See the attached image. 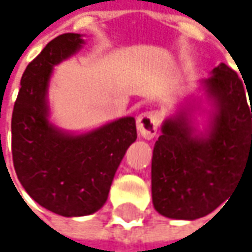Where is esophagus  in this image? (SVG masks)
Returning a JSON list of instances; mask_svg holds the SVG:
<instances>
[{"instance_id": "34e87169", "label": "esophagus", "mask_w": 252, "mask_h": 252, "mask_svg": "<svg viewBox=\"0 0 252 252\" xmlns=\"http://www.w3.org/2000/svg\"><path fill=\"white\" fill-rule=\"evenodd\" d=\"M159 127V115L155 111H147L138 115L137 130L146 140H151L155 137Z\"/></svg>"}]
</instances>
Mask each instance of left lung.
<instances>
[{"label": "left lung", "mask_w": 252, "mask_h": 252, "mask_svg": "<svg viewBox=\"0 0 252 252\" xmlns=\"http://www.w3.org/2000/svg\"><path fill=\"white\" fill-rule=\"evenodd\" d=\"M197 90L163 121L153 153L154 208L179 220L211 214L252 168V105L240 77L219 63Z\"/></svg>", "instance_id": "obj_1"}]
</instances>
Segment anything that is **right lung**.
<instances>
[{"instance_id":"right-lung-1","label":"right lung","mask_w":252,"mask_h":252,"mask_svg":"<svg viewBox=\"0 0 252 252\" xmlns=\"http://www.w3.org/2000/svg\"><path fill=\"white\" fill-rule=\"evenodd\" d=\"M82 34L65 33L26 67L12 114V157L20 185L33 200L62 217H86L108 200L126 150L137 138L125 116L87 131H69L50 119L54 67L83 48Z\"/></svg>"}]
</instances>
